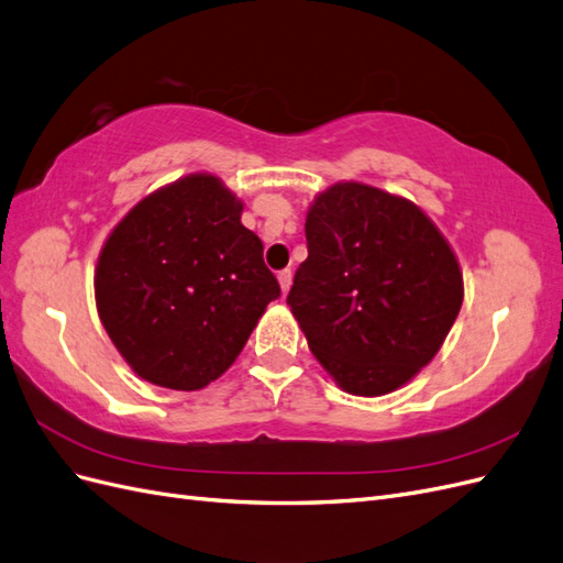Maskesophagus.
<instances>
[{
  "label": "esophagus",
  "instance_id": "obj_1",
  "mask_svg": "<svg viewBox=\"0 0 563 563\" xmlns=\"http://www.w3.org/2000/svg\"><path fill=\"white\" fill-rule=\"evenodd\" d=\"M278 285H280V292L283 295H287V292H290V287H292V271H280L278 273Z\"/></svg>",
  "mask_w": 563,
  "mask_h": 563
}]
</instances>
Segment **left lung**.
<instances>
[{
	"mask_svg": "<svg viewBox=\"0 0 563 563\" xmlns=\"http://www.w3.org/2000/svg\"><path fill=\"white\" fill-rule=\"evenodd\" d=\"M287 303L336 387L384 396L443 346L464 299L451 243L420 207L361 181L320 190Z\"/></svg>",
	"mask_w": 563,
	"mask_h": 563,
	"instance_id": "8db88e82",
	"label": "left lung"
}]
</instances>
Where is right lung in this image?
Masks as SVG:
<instances>
[{
  "instance_id": "obj_1",
  "label": "right lung",
  "mask_w": 563,
  "mask_h": 563,
  "mask_svg": "<svg viewBox=\"0 0 563 563\" xmlns=\"http://www.w3.org/2000/svg\"><path fill=\"white\" fill-rule=\"evenodd\" d=\"M243 200L196 172L139 200L110 231L93 271L96 311L132 371L198 391L240 356L280 285L240 221Z\"/></svg>"
}]
</instances>
